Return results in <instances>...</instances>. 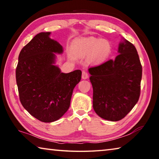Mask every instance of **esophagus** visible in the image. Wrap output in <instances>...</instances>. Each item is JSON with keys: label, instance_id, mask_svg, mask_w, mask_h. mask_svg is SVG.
Masks as SVG:
<instances>
[{"label": "esophagus", "instance_id": "esophagus-1", "mask_svg": "<svg viewBox=\"0 0 159 159\" xmlns=\"http://www.w3.org/2000/svg\"><path fill=\"white\" fill-rule=\"evenodd\" d=\"M88 78V74L86 71H83L82 73V79H87Z\"/></svg>", "mask_w": 159, "mask_h": 159}]
</instances>
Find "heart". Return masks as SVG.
Listing matches in <instances>:
<instances>
[{
  "label": "heart",
  "mask_w": 159,
  "mask_h": 159,
  "mask_svg": "<svg viewBox=\"0 0 159 159\" xmlns=\"http://www.w3.org/2000/svg\"><path fill=\"white\" fill-rule=\"evenodd\" d=\"M71 49L75 57L89 55L90 60H102L109 55L111 48L106 40L90 37L75 40L72 43Z\"/></svg>",
  "instance_id": "heart-1"
}]
</instances>
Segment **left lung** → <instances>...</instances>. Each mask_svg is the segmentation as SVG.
Here are the masks:
<instances>
[{
  "mask_svg": "<svg viewBox=\"0 0 159 159\" xmlns=\"http://www.w3.org/2000/svg\"><path fill=\"white\" fill-rule=\"evenodd\" d=\"M118 52L114 60L88 69L93 109L99 117L111 121L124 118L140 95L142 69L135 47L123 39Z\"/></svg>",
  "mask_w": 159,
  "mask_h": 159,
  "instance_id": "obj_1",
  "label": "left lung"
}]
</instances>
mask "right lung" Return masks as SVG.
<instances>
[{"mask_svg": "<svg viewBox=\"0 0 159 159\" xmlns=\"http://www.w3.org/2000/svg\"><path fill=\"white\" fill-rule=\"evenodd\" d=\"M50 34H38L21 49L16 69L21 104L44 123L55 121L67 111L82 74L80 70L62 73L55 65L56 54L62 53L63 48Z\"/></svg>", "mask_w": 159, "mask_h": 159, "instance_id": "1", "label": "right lung"}]
</instances>
